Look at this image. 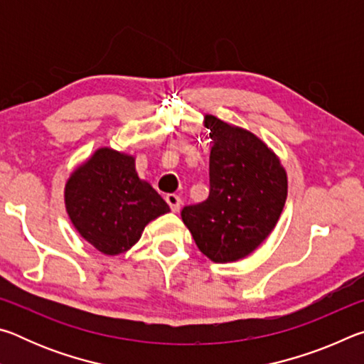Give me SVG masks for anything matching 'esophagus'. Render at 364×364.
<instances>
[{
	"instance_id": "obj_1",
	"label": "esophagus",
	"mask_w": 364,
	"mask_h": 364,
	"mask_svg": "<svg viewBox=\"0 0 364 364\" xmlns=\"http://www.w3.org/2000/svg\"><path fill=\"white\" fill-rule=\"evenodd\" d=\"M165 200H167V204L170 205L171 212H180V207H181L180 196H176V194H167V196H165Z\"/></svg>"
}]
</instances>
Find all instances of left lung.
<instances>
[{"mask_svg": "<svg viewBox=\"0 0 364 364\" xmlns=\"http://www.w3.org/2000/svg\"><path fill=\"white\" fill-rule=\"evenodd\" d=\"M213 147L208 164L210 193L186 205L181 218L202 254L217 263L252 254L279 220L287 176L274 152L254 133L205 115Z\"/></svg>", "mask_w": 364, "mask_h": 364, "instance_id": "obj_1", "label": "left lung"}]
</instances>
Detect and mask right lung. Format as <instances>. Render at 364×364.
<instances>
[{
    "label": "right lung",
    "mask_w": 364,
    "mask_h": 364,
    "mask_svg": "<svg viewBox=\"0 0 364 364\" xmlns=\"http://www.w3.org/2000/svg\"><path fill=\"white\" fill-rule=\"evenodd\" d=\"M65 208L80 236L106 255L132 249L149 221L170 212L157 191L139 180L134 157L109 147L73 171Z\"/></svg>",
    "instance_id": "1"
}]
</instances>
